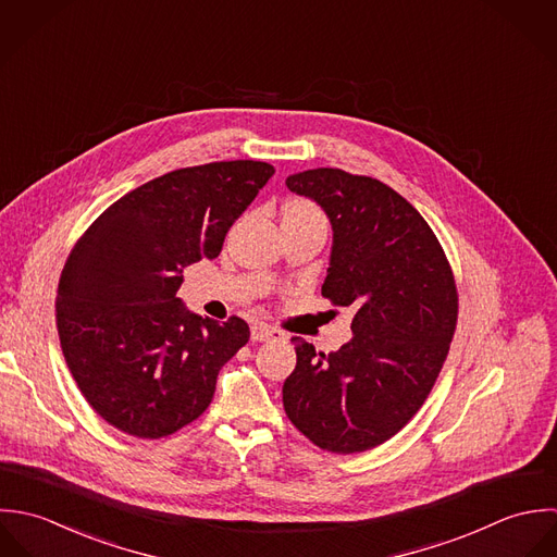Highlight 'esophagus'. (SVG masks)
<instances>
[{
    "label": "esophagus",
    "mask_w": 557,
    "mask_h": 557,
    "mask_svg": "<svg viewBox=\"0 0 557 557\" xmlns=\"http://www.w3.org/2000/svg\"><path fill=\"white\" fill-rule=\"evenodd\" d=\"M286 335L271 325H264V323H253L251 325V339L253 342H269V339H284Z\"/></svg>",
    "instance_id": "34e87169"
}]
</instances>
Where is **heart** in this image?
<instances>
[{
  "label": "heart",
  "mask_w": 557,
  "mask_h": 557,
  "mask_svg": "<svg viewBox=\"0 0 557 557\" xmlns=\"http://www.w3.org/2000/svg\"><path fill=\"white\" fill-rule=\"evenodd\" d=\"M288 211H304V213H319L314 207H310V205H306V202H295Z\"/></svg>",
  "instance_id": "obj_1"
}]
</instances>
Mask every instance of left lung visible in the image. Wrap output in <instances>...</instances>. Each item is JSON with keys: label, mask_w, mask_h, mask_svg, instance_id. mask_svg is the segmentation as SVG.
Listing matches in <instances>:
<instances>
[{"label": "left lung", "mask_w": 557, "mask_h": 557, "mask_svg": "<svg viewBox=\"0 0 557 557\" xmlns=\"http://www.w3.org/2000/svg\"><path fill=\"white\" fill-rule=\"evenodd\" d=\"M286 187L332 223L323 295L355 317L352 337L327 355L293 337L284 409L312 444L363 451L394 437L431 394L456 327L454 277L431 225L381 181L317 168Z\"/></svg>", "instance_id": "1"}]
</instances>
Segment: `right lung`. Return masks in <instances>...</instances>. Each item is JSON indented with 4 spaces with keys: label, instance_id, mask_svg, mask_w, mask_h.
I'll return each mask as SVG.
<instances>
[{
    "label": "right lung",
    "instance_id": "1",
    "mask_svg": "<svg viewBox=\"0 0 557 557\" xmlns=\"http://www.w3.org/2000/svg\"><path fill=\"white\" fill-rule=\"evenodd\" d=\"M275 174L264 161L176 170L128 191L71 251L58 332L77 387L122 433L159 440L207 411L243 319L200 317L176 297L183 269L218 258L230 225Z\"/></svg>",
    "mask_w": 557,
    "mask_h": 557
}]
</instances>
